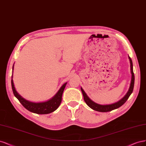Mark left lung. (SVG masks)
Returning a JSON list of instances; mask_svg holds the SVG:
<instances>
[{
  "label": "left lung",
  "instance_id": "8db88e82",
  "mask_svg": "<svg viewBox=\"0 0 146 146\" xmlns=\"http://www.w3.org/2000/svg\"><path fill=\"white\" fill-rule=\"evenodd\" d=\"M129 59L130 60V72L131 74V81H130V87L129 88L128 92H127L125 94V95L117 102H116L115 103H113V104H106V105H101V104H97V103L93 102L92 100H90V98H89L86 92H84V90L82 89V87H81V90L82 91V95L84 96V100L85 101L86 103L87 104V106L90 107L92 109L96 110L98 111H100V112H107V111H110L113 110H115L117 109V108L120 107L121 106H123L124 103L126 102V101L128 100V98L130 96L131 93L133 92V87H134V82H135V76H134V73H133V63H132V60H131V58L129 56Z\"/></svg>",
  "mask_w": 146,
  "mask_h": 146
}]
</instances>
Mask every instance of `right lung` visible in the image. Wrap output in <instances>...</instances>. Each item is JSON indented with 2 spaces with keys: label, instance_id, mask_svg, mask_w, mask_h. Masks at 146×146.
Here are the masks:
<instances>
[{
  "label": "right lung",
  "instance_id": "obj_1",
  "mask_svg": "<svg viewBox=\"0 0 146 146\" xmlns=\"http://www.w3.org/2000/svg\"><path fill=\"white\" fill-rule=\"evenodd\" d=\"M13 70H14V65L13 66ZM67 82H65L62 86L58 92L56 93V95L49 100L44 101V102H34L28 101L25 99L22 98L16 90V88L14 85L13 79V75L11 77V87L12 90L13 92L14 95L15 97L19 101L22 105L26 109L29 111L35 113L37 114H48L50 113L55 111L58 109L60 106L61 101H62V93L64 90V88L66 86Z\"/></svg>",
  "mask_w": 146,
  "mask_h": 146
}]
</instances>
